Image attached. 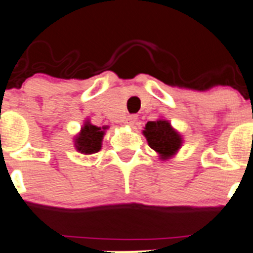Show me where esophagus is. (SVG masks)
Segmentation results:
<instances>
[{
  "label": "esophagus",
  "instance_id": "obj_1",
  "mask_svg": "<svg viewBox=\"0 0 253 253\" xmlns=\"http://www.w3.org/2000/svg\"><path fill=\"white\" fill-rule=\"evenodd\" d=\"M126 125L128 127H133L134 125H137V116H134V115H131V116L127 117Z\"/></svg>",
  "mask_w": 253,
  "mask_h": 253
}]
</instances>
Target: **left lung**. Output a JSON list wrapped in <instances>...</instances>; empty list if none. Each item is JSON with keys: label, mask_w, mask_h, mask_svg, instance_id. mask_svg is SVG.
I'll return each mask as SVG.
<instances>
[{"label": "left lung", "mask_w": 253, "mask_h": 253, "mask_svg": "<svg viewBox=\"0 0 253 253\" xmlns=\"http://www.w3.org/2000/svg\"><path fill=\"white\" fill-rule=\"evenodd\" d=\"M148 146L158 154L161 161L173 158L183 144V137L166 119L147 122L142 131Z\"/></svg>", "instance_id": "obj_1"}]
</instances>
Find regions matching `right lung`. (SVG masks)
Instances as JSON below:
<instances>
[{"mask_svg":"<svg viewBox=\"0 0 253 253\" xmlns=\"http://www.w3.org/2000/svg\"><path fill=\"white\" fill-rule=\"evenodd\" d=\"M109 126H95L90 120H85L80 132L74 137V147L83 154H94L101 149L105 131Z\"/></svg>","mask_w":253,"mask_h":253,"instance_id":"add662e5","label":"right lung"}]
</instances>
